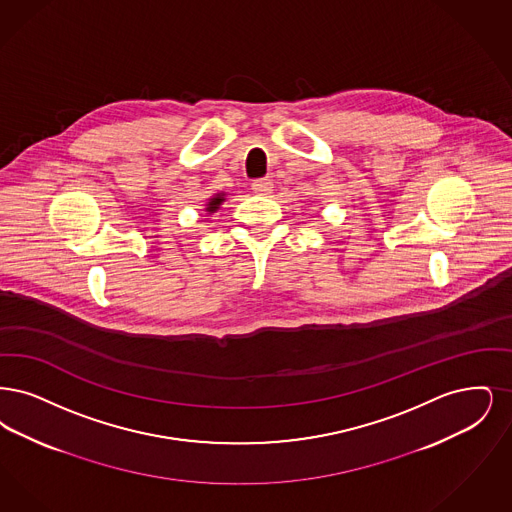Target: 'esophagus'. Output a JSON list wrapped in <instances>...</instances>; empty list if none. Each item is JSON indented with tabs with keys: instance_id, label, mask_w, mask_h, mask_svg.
<instances>
[{
	"instance_id": "esophagus-1",
	"label": "esophagus",
	"mask_w": 512,
	"mask_h": 512,
	"mask_svg": "<svg viewBox=\"0 0 512 512\" xmlns=\"http://www.w3.org/2000/svg\"><path fill=\"white\" fill-rule=\"evenodd\" d=\"M273 189V181L271 179H254L252 181V191L258 195H267Z\"/></svg>"
}]
</instances>
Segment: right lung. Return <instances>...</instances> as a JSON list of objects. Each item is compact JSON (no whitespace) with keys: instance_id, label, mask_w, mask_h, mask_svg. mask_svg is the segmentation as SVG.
I'll list each match as a JSON object with an SVG mask.
<instances>
[{"instance_id":"obj_1","label":"right lung","mask_w":512,"mask_h":512,"mask_svg":"<svg viewBox=\"0 0 512 512\" xmlns=\"http://www.w3.org/2000/svg\"><path fill=\"white\" fill-rule=\"evenodd\" d=\"M223 200H225L223 193L214 195L212 199H208V204H206V208H204V210H206V212H210V214H212V212H216V210L220 208V204H222Z\"/></svg>"}]
</instances>
